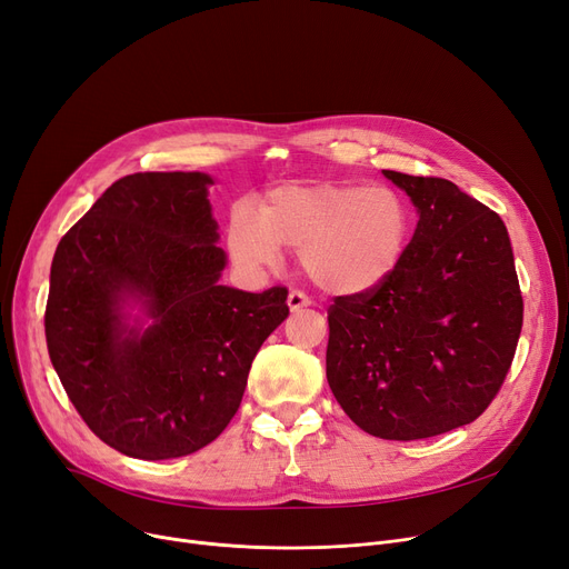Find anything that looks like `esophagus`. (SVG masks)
I'll return each mask as SVG.
<instances>
[{
  "instance_id": "esophagus-1",
  "label": "esophagus",
  "mask_w": 569,
  "mask_h": 569,
  "mask_svg": "<svg viewBox=\"0 0 569 569\" xmlns=\"http://www.w3.org/2000/svg\"><path fill=\"white\" fill-rule=\"evenodd\" d=\"M307 307H311L309 295H305L302 290H290L288 292V309L290 311H300V309H307Z\"/></svg>"
}]
</instances>
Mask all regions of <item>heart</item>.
Returning a JSON list of instances; mask_svg holds the SVG:
<instances>
[{
	"label": "heart",
	"instance_id": "1",
	"mask_svg": "<svg viewBox=\"0 0 569 569\" xmlns=\"http://www.w3.org/2000/svg\"><path fill=\"white\" fill-rule=\"evenodd\" d=\"M411 228V209L392 188L283 183L264 192L260 211L249 202L232 207L228 251L241 269L258 271L274 267L283 246L300 249V264L316 286L360 295L395 274Z\"/></svg>",
	"mask_w": 569,
	"mask_h": 569
}]
</instances>
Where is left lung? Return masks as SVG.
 <instances>
[{"mask_svg":"<svg viewBox=\"0 0 569 569\" xmlns=\"http://www.w3.org/2000/svg\"><path fill=\"white\" fill-rule=\"evenodd\" d=\"M418 211L395 274L335 298L326 372L346 416L381 439L472 423L496 398L523 326L502 218L435 177L383 169Z\"/></svg>","mask_w":569,"mask_h":569,"instance_id":"8db88e82","label":"left lung"}]
</instances>
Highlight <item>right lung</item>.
Segmentation results:
<instances>
[{"label": "right lung", "mask_w": 569, "mask_h": 569, "mask_svg": "<svg viewBox=\"0 0 569 569\" xmlns=\"http://www.w3.org/2000/svg\"><path fill=\"white\" fill-rule=\"evenodd\" d=\"M211 183L202 171L122 177L53 256L48 356L88 428L130 458L211 443L237 413L262 341L288 318L281 286H220L228 256Z\"/></svg>", "instance_id": "obj_1"}]
</instances>
